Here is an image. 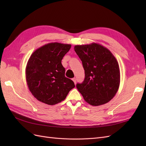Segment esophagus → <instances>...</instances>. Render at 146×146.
<instances>
[{
	"label": "esophagus",
	"mask_w": 146,
	"mask_h": 146,
	"mask_svg": "<svg viewBox=\"0 0 146 146\" xmlns=\"http://www.w3.org/2000/svg\"><path fill=\"white\" fill-rule=\"evenodd\" d=\"M72 80L74 82V83H75V85H76V78H72Z\"/></svg>",
	"instance_id": "obj_1"
}]
</instances>
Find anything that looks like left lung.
Here are the masks:
<instances>
[{
    "label": "left lung",
    "mask_w": 146,
    "mask_h": 146,
    "mask_svg": "<svg viewBox=\"0 0 146 146\" xmlns=\"http://www.w3.org/2000/svg\"><path fill=\"white\" fill-rule=\"evenodd\" d=\"M74 50L82 61L85 77L77 88L87 103H108L118 91L120 70L117 60L107 48L98 43L77 45Z\"/></svg>",
    "instance_id": "left-lung-1"
}]
</instances>
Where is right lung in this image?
<instances>
[{
	"mask_svg": "<svg viewBox=\"0 0 146 146\" xmlns=\"http://www.w3.org/2000/svg\"><path fill=\"white\" fill-rule=\"evenodd\" d=\"M71 45L50 42L34 51L25 68V77L31 93L38 100L53 105L64 100L75 87L74 83L64 76L61 64Z\"/></svg>",
	"mask_w": 146,
	"mask_h": 146,
	"instance_id": "right-lung-1",
	"label": "right lung"
}]
</instances>
